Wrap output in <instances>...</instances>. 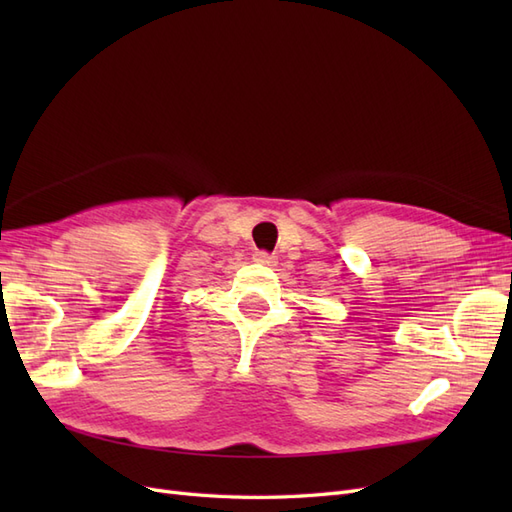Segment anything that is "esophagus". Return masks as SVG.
<instances>
[{"label":"esophagus","instance_id":"esophagus-1","mask_svg":"<svg viewBox=\"0 0 512 512\" xmlns=\"http://www.w3.org/2000/svg\"><path fill=\"white\" fill-rule=\"evenodd\" d=\"M254 260L256 262H260V265H267V267H273L275 265V256L273 254H269V252H265V250H258V252H254Z\"/></svg>","mask_w":512,"mask_h":512}]
</instances>
